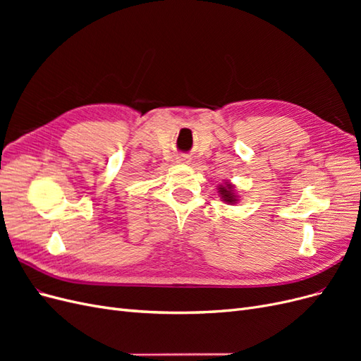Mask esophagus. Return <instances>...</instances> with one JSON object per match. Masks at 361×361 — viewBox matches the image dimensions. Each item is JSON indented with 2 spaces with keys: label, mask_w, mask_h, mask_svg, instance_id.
Segmentation results:
<instances>
[{
  "label": "esophagus",
  "mask_w": 361,
  "mask_h": 361,
  "mask_svg": "<svg viewBox=\"0 0 361 361\" xmlns=\"http://www.w3.org/2000/svg\"><path fill=\"white\" fill-rule=\"evenodd\" d=\"M176 162H179V164H188V162H190V158H188V157H178V158H176Z\"/></svg>",
  "instance_id": "34e87169"
}]
</instances>
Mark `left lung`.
<instances>
[{
	"mask_svg": "<svg viewBox=\"0 0 361 361\" xmlns=\"http://www.w3.org/2000/svg\"><path fill=\"white\" fill-rule=\"evenodd\" d=\"M218 192H220V195H221V199L224 200V202H227V203H236V199H238V195L233 192V187L231 183H224V185H220V187H218Z\"/></svg>",
	"mask_w": 361,
	"mask_h": 361,
	"instance_id": "1",
	"label": "left lung"
}]
</instances>
